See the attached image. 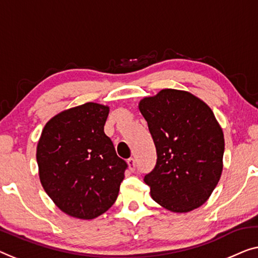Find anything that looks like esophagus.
Listing matches in <instances>:
<instances>
[{"label":"esophagus","mask_w":258,"mask_h":258,"mask_svg":"<svg viewBox=\"0 0 258 258\" xmlns=\"http://www.w3.org/2000/svg\"><path fill=\"white\" fill-rule=\"evenodd\" d=\"M128 165H129L130 171H132V172H134V171L136 170V162H135V159L129 158L128 159Z\"/></svg>","instance_id":"34e87169"}]
</instances>
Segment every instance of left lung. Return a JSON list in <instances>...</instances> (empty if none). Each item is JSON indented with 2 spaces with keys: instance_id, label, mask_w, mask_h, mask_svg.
<instances>
[{
  "instance_id": "1",
  "label": "left lung",
  "mask_w": 258,
  "mask_h": 258,
  "mask_svg": "<svg viewBox=\"0 0 258 258\" xmlns=\"http://www.w3.org/2000/svg\"><path fill=\"white\" fill-rule=\"evenodd\" d=\"M140 110L154 140L157 162L144 175L160 206L186 213L206 203L222 172L225 138L210 107L188 92L162 89Z\"/></svg>"
}]
</instances>
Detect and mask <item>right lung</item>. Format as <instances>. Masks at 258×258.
<instances>
[{
	"instance_id": "add662e5",
	"label": "right lung",
	"mask_w": 258,
	"mask_h": 258,
	"mask_svg": "<svg viewBox=\"0 0 258 258\" xmlns=\"http://www.w3.org/2000/svg\"><path fill=\"white\" fill-rule=\"evenodd\" d=\"M109 108L87 102L55 115L44 126L37 163L44 189L58 208L91 220L116 200L128 164L103 132Z\"/></svg>"
}]
</instances>
